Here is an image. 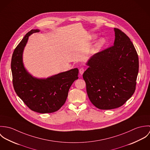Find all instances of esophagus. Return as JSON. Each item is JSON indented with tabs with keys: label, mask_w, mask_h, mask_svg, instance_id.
Wrapping results in <instances>:
<instances>
[{
	"label": "esophagus",
	"mask_w": 150,
	"mask_h": 150,
	"mask_svg": "<svg viewBox=\"0 0 150 150\" xmlns=\"http://www.w3.org/2000/svg\"><path fill=\"white\" fill-rule=\"evenodd\" d=\"M84 71H85V69H84V67H81V68L79 69V73H80V74L81 75H82V74H83V73L84 72Z\"/></svg>",
	"instance_id": "esophagus-1"
}]
</instances>
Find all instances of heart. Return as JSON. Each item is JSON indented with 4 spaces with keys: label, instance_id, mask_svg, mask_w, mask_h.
<instances>
[{
    "label": "heart",
    "instance_id": "heart-1",
    "mask_svg": "<svg viewBox=\"0 0 150 150\" xmlns=\"http://www.w3.org/2000/svg\"><path fill=\"white\" fill-rule=\"evenodd\" d=\"M93 38H95V36H93ZM105 42V39H100L97 43L95 44V45L94 46V48H93V51H98L103 46V45L104 44Z\"/></svg>",
    "mask_w": 150,
    "mask_h": 150
}]
</instances>
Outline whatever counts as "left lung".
I'll list each match as a JSON object with an SVG mask.
<instances>
[{
    "label": "left lung",
    "mask_w": 150,
    "mask_h": 150,
    "mask_svg": "<svg viewBox=\"0 0 150 150\" xmlns=\"http://www.w3.org/2000/svg\"><path fill=\"white\" fill-rule=\"evenodd\" d=\"M114 31V45L91 57L83 75L90 101L101 110L122 106L135 91L139 72L133 44L120 29Z\"/></svg>",
    "instance_id": "obj_1"
}]
</instances>
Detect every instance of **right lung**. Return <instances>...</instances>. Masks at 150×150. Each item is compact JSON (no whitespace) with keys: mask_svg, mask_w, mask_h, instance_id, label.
Instances as JSON below:
<instances>
[{"mask_svg":"<svg viewBox=\"0 0 150 150\" xmlns=\"http://www.w3.org/2000/svg\"><path fill=\"white\" fill-rule=\"evenodd\" d=\"M39 32L32 29L28 32L13 52L11 62L13 84L17 95L31 110L51 113L64 105L70 87L79 78V69H73L46 79H38L29 74L22 63V52L29 36Z\"/></svg>","mask_w":150,"mask_h":150,"instance_id":"obj_1","label":"right lung"}]
</instances>
